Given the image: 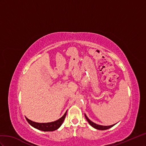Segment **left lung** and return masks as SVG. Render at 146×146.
Instances as JSON below:
<instances>
[{
	"instance_id": "left-lung-1",
	"label": "left lung",
	"mask_w": 146,
	"mask_h": 146,
	"mask_svg": "<svg viewBox=\"0 0 146 146\" xmlns=\"http://www.w3.org/2000/svg\"><path fill=\"white\" fill-rule=\"evenodd\" d=\"M85 115V117L86 119V120H87V122H89V123L90 125L94 127L95 129H97V130H108V129H109L111 127H113L114 125L116 124H113V125H109V126H105V125H98L97 123H95L93 122H92L91 120L87 117V115H86V114H84Z\"/></svg>"
}]
</instances>
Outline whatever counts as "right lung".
Here are the masks:
<instances>
[{
  "label": "right lung",
  "mask_w": 146,
  "mask_h": 146,
  "mask_svg": "<svg viewBox=\"0 0 146 146\" xmlns=\"http://www.w3.org/2000/svg\"><path fill=\"white\" fill-rule=\"evenodd\" d=\"M66 111L64 115L60 117L59 119H58L56 121H54L52 122H48V123H38L35 122H33L32 120H29L26 117V119L28 123L31 125V126L34 127L35 128L38 129L39 130L43 131H53L54 130H57L59 128L61 125L63 123L64 120L65 118V116L66 114Z\"/></svg>",
  "instance_id": "obj_1"
}]
</instances>
